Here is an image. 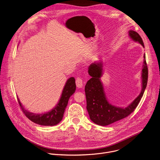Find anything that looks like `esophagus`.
Returning <instances> with one entry per match:
<instances>
[{"instance_id": "1", "label": "esophagus", "mask_w": 160, "mask_h": 160, "mask_svg": "<svg viewBox=\"0 0 160 160\" xmlns=\"http://www.w3.org/2000/svg\"><path fill=\"white\" fill-rule=\"evenodd\" d=\"M76 85L78 88H82L83 85V80L81 77H77L76 78Z\"/></svg>"}]
</instances>
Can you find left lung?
I'll return each instance as SVG.
<instances>
[{
  "label": "left lung",
  "mask_w": 160,
  "mask_h": 160,
  "mask_svg": "<svg viewBox=\"0 0 160 160\" xmlns=\"http://www.w3.org/2000/svg\"><path fill=\"white\" fill-rule=\"evenodd\" d=\"M129 36L143 47L144 43L139 34L134 31H129ZM102 73V63H94L88 67V74L92 78L87 82L85 92L87 109L90 119L99 126H108L121 120L130 115L137 108L144 92L148 83V69L144 55V65L142 70V90L139 95L127 108H118L111 105L105 97L100 78Z\"/></svg>",
  "instance_id": "8db88e82"
}]
</instances>
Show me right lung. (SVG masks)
<instances>
[{
    "mask_svg": "<svg viewBox=\"0 0 160 160\" xmlns=\"http://www.w3.org/2000/svg\"><path fill=\"white\" fill-rule=\"evenodd\" d=\"M75 80L73 77H71L67 80L64 87L61 98L56 108L48 112L42 114H34L28 112L21 105L18 98V100L22 111L29 120L41 126H52L58 124L62 120L68 100L71 95L75 92Z\"/></svg>",
    "mask_w": 160,
    "mask_h": 160,
    "instance_id": "add662e5",
    "label": "right lung"
}]
</instances>
